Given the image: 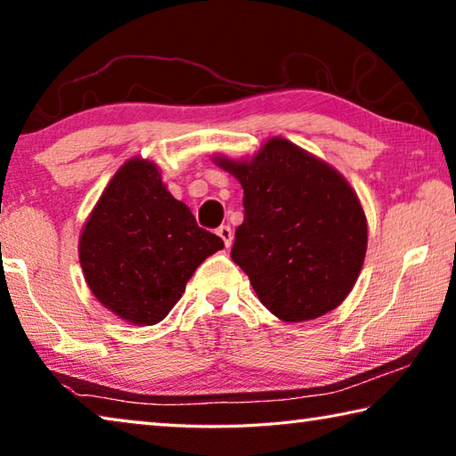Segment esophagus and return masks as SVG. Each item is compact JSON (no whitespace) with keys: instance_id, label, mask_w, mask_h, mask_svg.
<instances>
[{"instance_id":"1","label":"esophagus","mask_w":456,"mask_h":456,"mask_svg":"<svg viewBox=\"0 0 456 456\" xmlns=\"http://www.w3.org/2000/svg\"><path fill=\"white\" fill-rule=\"evenodd\" d=\"M217 235L223 239V243H225V247H231V243H233V231H231L229 225H221L217 229Z\"/></svg>"}]
</instances>
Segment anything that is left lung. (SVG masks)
Returning a JSON list of instances; mask_svg holds the SVG:
<instances>
[{
  "instance_id": "1",
  "label": "left lung",
  "mask_w": 456,
  "mask_h": 456,
  "mask_svg": "<svg viewBox=\"0 0 456 456\" xmlns=\"http://www.w3.org/2000/svg\"><path fill=\"white\" fill-rule=\"evenodd\" d=\"M241 183L245 219L231 257L259 302L283 322H307L344 302L366 257L368 223L334 167L273 136L251 160L215 157Z\"/></svg>"
}]
</instances>
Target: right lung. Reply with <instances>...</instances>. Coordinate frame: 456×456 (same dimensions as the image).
<instances>
[{
	"instance_id": "add662e5",
	"label": "right lung",
	"mask_w": 456,
	"mask_h": 456,
	"mask_svg": "<svg viewBox=\"0 0 456 456\" xmlns=\"http://www.w3.org/2000/svg\"><path fill=\"white\" fill-rule=\"evenodd\" d=\"M223 249L167 191L157 165L130 159L84 223L78 253L90 291L136 326L167 318L203 261Z\"/></svg>"
}]
</instances>
